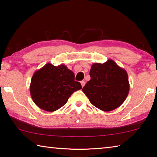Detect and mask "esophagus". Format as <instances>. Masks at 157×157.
Instances as JSON below:
<instances>
[{
	"label": "esophagus",
	"mask_w": 157,
	"mask_h": 157,
	"mask_svg": "<svg viewBox=\"0 0 157 157\" xmlns=\"http://www.w3.org/2000/svg\"><path fill=\"white\" fill-rule=\"evenodd\" d=\"M80 83H81V85H82V87H84V86L85 85V82L84 81H81Z\"/></svg>",
	"instance_id": "34e87169"
}]
</instances>
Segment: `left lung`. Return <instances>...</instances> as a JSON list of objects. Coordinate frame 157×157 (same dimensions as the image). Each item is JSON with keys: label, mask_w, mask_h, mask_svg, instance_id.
I'll list each match as a JSON object with an SVG mask.
<instances>
[{"label": "left lung", "mask_w": 157, "mask_h": 157, "mask_svg": "<svg viewBox=\"0 0 157 157\" xmlns=\"http://www.w3.org/2000/svg\"><path fill=\"white\" fill-rule=\"evenodd\" d=\"M91 79L82 89L90 102L104 111H110L123 104L129 91L127 71L112 59L92 64Z\"/></svg>", "instance_id": "8db88e82"}]
</instances>
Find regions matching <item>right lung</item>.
I'll return each instance as SVG.
<instances>
[{"label": "right lung", "instance_id": "add662e5", "mask_svg": "<svg viewBox=\"0 0 157 157\" xmlns=\"http://www.w3.org/2000/svg\"><path fill=\"white\" fill-rule=\"evenodd\" d=\"M81 89V84L75 81L74 73L66 66L48 63L34 73L30 92L37 107L52 112L63 107L73 93Z\"/></svg>", "mask_w": 157, "mask_h": 157}]
</instances>
